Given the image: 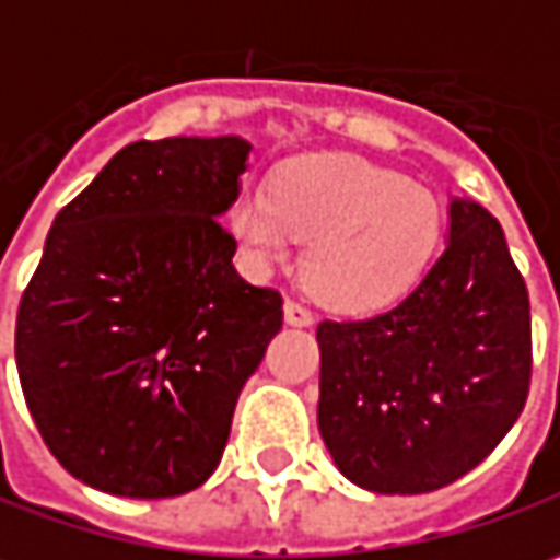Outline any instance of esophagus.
<instances>
[{"label":"esophagus","mask_w":560,"mask_h":560,"mask_svg":"<svg viewBox=\"0 0 560 560\" xmlns=\"http://www.w3.org/2000/svg\"><path fill=\"white\" fill-rule=\"evenodd\" d=\"M284 323L288 326H311L313 313L304 304H298V301H284Z\"/></svg>","instance_id":"1"}]
</instances>
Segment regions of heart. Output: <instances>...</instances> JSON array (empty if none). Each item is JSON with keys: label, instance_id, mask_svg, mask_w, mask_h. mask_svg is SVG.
<instances>
[{"label": "heart", "instance_id": "1", "mask_svg": "<svg viewBox=\"0 0 560 560\" xmlns=\"http://www.w3.org/2000/svg\"><path fill=\"white\" fill-rule=\"evenodd\" d=\"M228 228L256 266L288 262L307 244L313 294L346 313L383 311L428 272L444 212L402 174L354 154H307L276 171L269 189L228 206Z\"/></svg>", "mask_w": 560, "mask_h": 560}]
</instances>
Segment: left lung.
<instances>
[{"label":"left lung","mask_w":560,"mask_h":560,"mask_svg":"<svg viewBox=\"0 0 560 560\" xmlns=\"http://www.w3.org/2000/svg\"><path fill=\"white\" fill-rule=\"evenodd\" d=\"M319 434L339 472L377 494H424L472 472L526 406L529 294L498 218L450 202V237L386 313L323 319Z\"/></svg>","instance_id":"obj_1"}]
</instances>
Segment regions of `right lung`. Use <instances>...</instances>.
<instances>
[{
    "label": "right lung",
    "instance_id": "right-lung-1",
    "mask_svg": "<svg viewBox=\"0 0 560 560\" xmlns=\"http://www.w3.org/2000/svg\"><path fill=\"white\" fill-rule=\"evenodd\" d=\"M249 142H132L56 214L24 288L15 361L66 472L119 498H177L221 463L244 383L281 329L221 214Z\"/></svg>",
    "mask_w": 560,
    "mask_h": 560
}]
</instances>
